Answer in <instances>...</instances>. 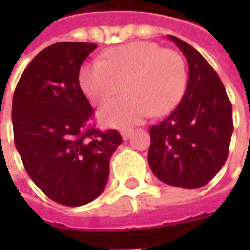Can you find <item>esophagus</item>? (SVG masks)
Here are the masks:
<instances>
[{
	"instance_id": "34e87169",
	"label": "esophagus",
	"mask_w": 250,
	"mask_h": 250,
	"mask_svg": "<svg viewBox=\"0 0 250 250\" xmlns=\"http://www.w3.org/2000/svg\"><path fill=\"white\" fill-rule=\"evenodd\" d=\"M122 138L125 139V141H127V139H130L131 135H132V130H122Z\"/></svg>"
}]
</instances>
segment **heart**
I'll return each instance as SVG.
<instances>
[{
    "mask_svg": "<svg viewBox=\"0 0 250 250\" xmlns=\"http://www.w3.org/2000/svg\"><path fill=\"white\" fill-rule=\"evenodd\" d=\"M79 85L88 100L103 105L118 93L127 95L107 104L99 120L109 127H130L147 116H162L179 103L188 83L184 57L151 41H134L103 52V60L84 62Z\"/></svg>",
    "mask_w": 250,
    "mask_h": 250,
    "instance_id": "b5f03b06",
    "label": "heart"
}]
</instances>
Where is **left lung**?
Segmentation results:
<instances>
[{
	"label": "left lung",
	"instance_id": "obj_1",
	"mask_svg": "<svg viewBox=\"0 0 250 250\" xmlns=\"http://www.w3.org/2000/svg\"><path fill=\"white\" fill-rule=\"evenodd\" d=\"M186 57L188 82L178 107L150 128L148 165L171 186L198 188L224 166L233 134L230 100L217 72L193 46L168 36Z\"/></svg>",
	"mask_w": 250,
	"mask_h": 250
}]
</instances>
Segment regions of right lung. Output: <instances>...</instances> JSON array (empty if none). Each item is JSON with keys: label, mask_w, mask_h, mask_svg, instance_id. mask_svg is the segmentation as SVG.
<instances>
[{"label": "right lung", "mask_w": 250, "mask_h": 250, "mask_svg": "<svg viewBox=\"0 0 250 250\" xmlns=\"http://www.w3.org/2000/svg\"><path fill=\"white\" fill-rule=\"evenodd\" d=\"M96 44L57 42L29 62L12 104L14 145L30 179L64 206H82L103 193L109 159L122 143L116 130L88 127L91 104L79 69Z\"/></svg>", "instance_id": "obj_1"}]
</instances>
